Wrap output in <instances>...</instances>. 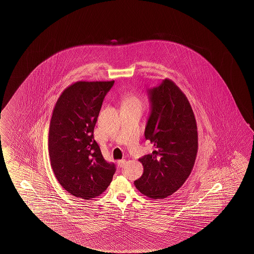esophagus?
Instances as JSON below:
<instances>
[{
	"label": "esophagus",
	"instance_id": "34e87169",
	"mask_svg": "<svg viewBox=\"0 0 254 254\" xmlns=\"http://www.w3.org/2000/svg\"><path fill=\"white\" fill-rule=\"evenodd\" d=\"M117 164H118V166L120 167H123L124 166H125L126 164V159H121V160H118V162H117Z\"/></svg>",
	"mask_w": 254,
	"mask_h": 254
}]
</instances>
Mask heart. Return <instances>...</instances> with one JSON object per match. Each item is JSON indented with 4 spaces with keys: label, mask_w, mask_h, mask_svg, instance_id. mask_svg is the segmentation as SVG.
I'll return each mask as SVG.
<instances>
[{
    "label": "heart",
    "mask_w": 254,
    "mask_h": 254,
    "mask_svg": "<svg viewBox=\"0 0 254 254\" xmlns=\"http://www.w3.org/2000/svg\"><path fill=\"white\" fill-rule=\"evenodd\" d=\"M122 106H135V107H141L142 108V103L141 101L138 98L137 96L134 95H128L126 96L123 101V105Z\"/></svg>",
    "instance_id": "obj_1"
}]
</instances>
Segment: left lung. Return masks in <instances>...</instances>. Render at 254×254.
I'll return each instance as SVG.
<instances>
[{"mask_svg": "<svg viewBox=\"0 0 254 254\" xmlns=\"http://www.w3.org/2000/svg\"><path fill=\"white\" fill-rule=\"evenodd\" d=\"M148 95L150 114L144 135L154 150L139 159L143 174L134 185L148 197L161 199L177 191L190 175L198 148L197 127L187 96L171 79L149 89Z\"/></svg>", "mask_w": 254, "mask_h": 254, "instance_id": "1", "label": "left lung"}]
</instances>
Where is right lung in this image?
<instances>
[{"label":"right lung","mask_w":254,"mask_h":254,"mask_svg":"<svg viewBox=\"0 0 254 254\" xmlns=\"http://www.w3.org/2000/svg\"><path fill=\"white\" fill-rule=\"evenodd\" d=\"M112 81H77L55 105L49 131L50 165L56 178L76 197L90 200L112 183L116 167L104 159L94 128Z\"/></svg>","instance_id":"1"}]
</instances>
